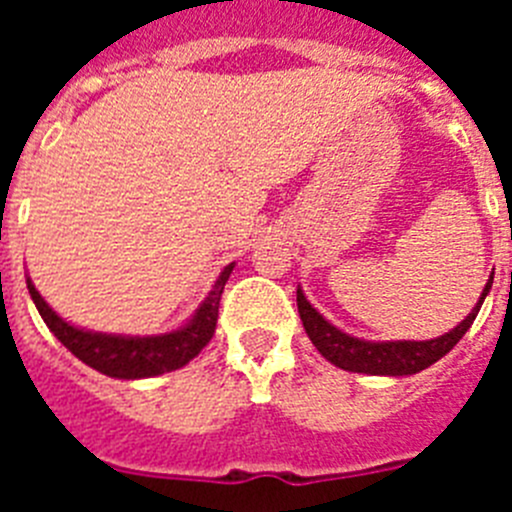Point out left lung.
<instances>
[{"label":"left lung","instance_id":"obj_1","mask_svg":"<svg viewBox=\"0 0 512 512\" xmlns=\"http://www.w3.org/2000/svg\"><path fill=\"white\" fill-rule=\"evenodd\" d=\"M490 287L492 277L487 279L479 302L472 307L467 318L461 320L456 328H451L449 333L431 338V341H364V338L348 336L333 323H328L307 302L305 292L300 287H297V310H300L302 325H305V333L310 336L312 346L318 348L320 354L330 364H336L338 369L356 374H377V377H408V374H418L431 364H436L441 356L449 354L451 348L461 341V336L472 328Z\"/></svg>","mask_w":512,"mask_h":512}]
</instances>
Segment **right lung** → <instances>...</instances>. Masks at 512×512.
<instances>
[{
    "label": "right lung",
    "mask_w": 512,
    "mask_h": 512,
    "mask_svg": "<svg viewBox=\"0 0 512 512\" xmlns=\"http://www.w3.org/2000/svg\"><path fill=\"white\" fill-rule=\"evenodd\" d=\"M233 266L235 264H228L220 271L215 287L210 289V295L197 307L187 325L171 330V333H161V336H112V333L76 328L53 312V307L40 297L30 279H27V289H30L40 318L76 359L107 377L143 379L182 369L210 343V338L215 336L217 307H220V297H223L225 282H228Z\"/></svg>",
    "instance_id": "add662e5"
}]
</instances>
